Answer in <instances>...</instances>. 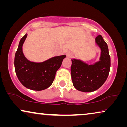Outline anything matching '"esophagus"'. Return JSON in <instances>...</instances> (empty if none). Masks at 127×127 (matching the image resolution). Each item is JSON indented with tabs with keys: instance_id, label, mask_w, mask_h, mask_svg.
<instances>
[{
	"instance_id": "esophagus-1",
	"label": "esophagus",
	"mask_w": 127,
	"mask_h": 127,
	"mask_svg": "<svg viewBox=\"0 0 127 127\" xmlns=\"http://www.w3.org/2000/svg\"><path fill=\"white\" fill-rule=\"evenodd\" d=\"M67 56H68V57H72V54L68 53V54H67Z\"/></svg>"
}]
</instances>
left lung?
Here are the masks:
<instances>
[{
    "instance_id": "left-lung-1",
    "label": "left lung",
    "mask_w": 127,
    "mask_h": 127,
    "mask_svg": "<svg viewBox=\"0 0 127 127\" xmlns=\"http://www.w3.org/2000/svg\"><path fill=\"white\" fill-rule=\"evenodd\" d=\"M95 40L102 51L99 61L93 65H88L80 60H72V82L79 91L87 93L98 90L104 84L109 76L110 57L107 44L101 35L97 36Z\"/></svg>"
}]
</instances>
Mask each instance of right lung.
<instances>
[{
    "mask_svg": "<svg viewBox=\"0 0 127 127\" xmlns=\"http://www.w3.org/2000/svg\"><path fill=\"white\" fill-rule=\"evenodd\" d=\"M27 36L25 34L19 43L15 54L14 67L17 76L21 84L29 89L41 91L51 86L57 71L61 66L65 55L54 57L43 62H31L24 57L22 44Z\"/></svg>",
    "mask_w": 127,
    "mask_h": 127,
    "instance_id": "right-lung-1",
    "label": "right lung"
}]
</instances>
